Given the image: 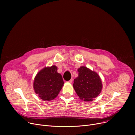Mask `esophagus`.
I'll return each instance as SVG.
<instances>
[{
	"label": "esophagus",
	"instance_id": "obj_1",
	"mask_svg": "<svg viewBox=\"0 0 135 135\" xmlns=\"http://www.w3.org/2000/svg\"><path fill=\"white\" fill-rule=\"evenodd\" d=\"M73 80L71 79H70V80L68 81V82H69V83H71L73 82Z\"/></svg>",
	"mask_w": 135,
	"mask_h": 135
}]
</instances>
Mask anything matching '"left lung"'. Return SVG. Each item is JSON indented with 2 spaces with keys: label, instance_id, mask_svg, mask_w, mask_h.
I'll return each mask as SVG.
<instances>
[{
  "label": "left lung",
  "instance_id": "1",
  "mask_svg": "<svg viewBox=\"0 0 135 135\" xmlns=\"http://www.w3.org/2000/svg\"><path fill=\"white\" fill-rule=\"evenodd\" d=\"M79 75L73 83V88L80 99L91 102L102 92L103 84L99 75L85 66L78 68Z\"/></svg>",
  "mask_w": 135,
  "mask_h": 135
}]
</instances>
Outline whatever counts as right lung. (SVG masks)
I'll return each mask as SVG.
<instances>
[{
	"label": "right lung",
	"mask_w": 135,
	"mask_h": 135,
	"mask_svg": "<svg viewBox=\"0 0 135 135\" xmlns=\"http://www.w3.org/2000/svg\"><path fill=\"white\" fill-rule=\"evenodd\" d=\"M57 70V67L55 65L45 67L35 77L33 83L35 92L44 101L55 99L64 86L62 77Z\"/></svg>",
	"instance_id": "obj_1"
}]
</instances>
